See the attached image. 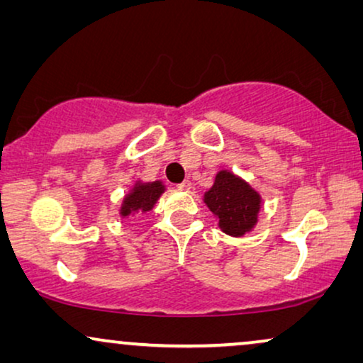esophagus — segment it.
Returning a JSON list of instances; mask_svg holds the SVG:
<instances>
[{
	"mask_svg": "<svg viewBox=\"0 0 363 363\" xmlns=\"http://www.w3.org/2000/svg\"><path fill=\"white\" fill-rule=\"evenodd\" d=\"M178 188H180L182 191H190V190H191V182H190V180L182 182L180 185H178Z\"/></svg>",
	"mask_w": 363,
	"mask_h": 363,
	"instance_id": "34e87169",
	"label": "esophagus"
}]
</instances>
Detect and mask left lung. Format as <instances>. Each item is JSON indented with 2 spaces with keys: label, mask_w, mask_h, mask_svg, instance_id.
Listing matches in <instances>:
<instances>
[{
  "label": "left lung",
  "mask_w": 363,
  "mask_h": 363,
  "mask_svg": "<svg viewBox=\"0 0 363 363\" xmlns=\"http://www.w3.org/2000/svg\"><path fill=\"white\" fill-rule=\"evenodd\" d=\"M203 201L218 218V226L233 238H241L257 225L262 198L250 183L230 170L216 173Z\"/></svg>",
  "instance_id": "8db88e82"
}]
</instances>
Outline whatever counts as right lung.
Listing matches in <instances>:
<instances>
[{
	"label": "right lung",
	"instance_id": "1",
	"mask_svg": "<svg viewBox=\"0 0 363 363\" xmlns=\"http://www.w3.org/2000/svg\"><path fill=\"white\" fill-rule=\"evenodd\" d=\"M165 191V185L160 180L143 183L138 180L132 190L123 196L121 206V216L128 218L132 215H143V213L153 210L158 198Z\"/></svg>",
	"mask_w": 363,
	"mask_h": 363
}]
</instances>
